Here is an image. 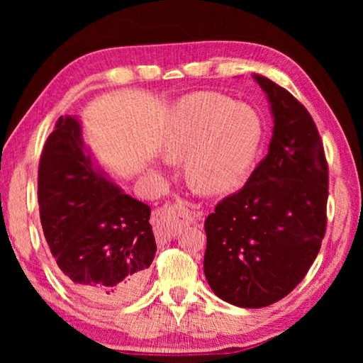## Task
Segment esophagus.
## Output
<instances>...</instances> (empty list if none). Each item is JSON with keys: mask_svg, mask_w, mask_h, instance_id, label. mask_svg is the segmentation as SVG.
Wrapping results in <instances>:
<instances>
[{"mask_svg": "<svg viewBox=\"0 0 363 363\" xmlns=\"http://www.w3.org/2000/svg\"><path fill=\"white\" fill-rule=\"evenodd\" d=\"M201 218L200 211L190 210V206L184 201L167 206L160 211L155 218V233L158 242H167L174 237L179 223H195Z\"/></svg>", "mask_w": 363, "mask_h": 363, "instance_id": "esophagus-1", "label": "esophagus"}]
</instances>
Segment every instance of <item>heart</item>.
Listing matches in <instances>:
<instances>
[{
	"mask_svg": "<svg viewBox=\"0 0 363 363\" xmlns=\"http://www.w3.org/2000/svg\"><path fill=\"white\" fill-rule=\"evenodd\" d=\"M261 138V120L255 110L216 93H194L171 107L160 149L169 162L184 158L190 186L219 195L247 179ZM150 171L158 173L155 168Z\"/></svg>",
	"mask_w": 363,
	"mask_h": 363,
	"instance_id": "heart-1",
	"label": "heart"
}]
</instances>
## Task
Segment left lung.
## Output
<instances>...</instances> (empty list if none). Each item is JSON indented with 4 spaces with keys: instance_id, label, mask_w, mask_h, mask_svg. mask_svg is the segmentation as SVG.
<instances>
[{
    "instance_id": "obj_1",
    "label": "left lung",
    "mask_w": 363,
    "mask_h": 363,
    "mask_svg": "<svg viewBox=\"0 0 363 363\" xmlns=\"http://www.w3.org/2000/svg\"><path fill=\"white\" fill-rule=\"evenodd\" d=\"M274 120L266 158L247 184L205 220L203 270L225 303L257 309L285 298L320 250L327 227L328 168L304 106L253 73Z\"/></svg>"
}]
</instances>
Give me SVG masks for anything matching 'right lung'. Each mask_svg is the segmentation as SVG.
I'll return each instance as SVG.
<instances>
[{"label":"right lung","mask_w":363,"mask_h":363,"mask_svg":"<svg viewBox=\"0 0 363 363\" xmlns=\"http://www.w3.org/2000/svg\"><path fill=\"white\" fill-rule=\"evenodd\" d=\"M38 203L57 272L73 291L106 306L140 291L157 253L150 206L123 192L101 168L78 116H60L49 134Z\"/></svg>","instance_id":"add662e5"}]
</instances>
